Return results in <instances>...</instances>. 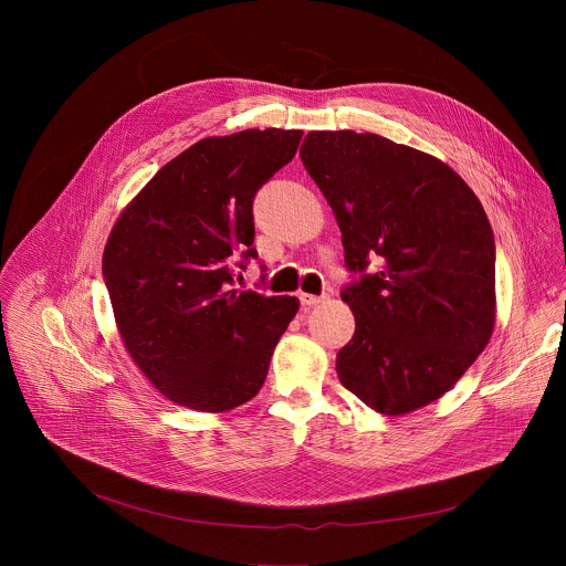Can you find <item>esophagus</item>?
Here are the masks:
<instances>
[{
    "label": "esophagus",
    "mask_w": 566,
    "mask_h": 566,
    "mask_svg": "<svg viewBox=\"0 0 566 566\" xmlns=\"http://www.w3.org/2000/svg\"><path fill=\"white\" fill-rule=\"evenodd\" d=\"M300 302H302V306L311 308V306H315V304H319V302H325V295H311V293H300Z\"/></svg>",
    "instance_id": "34e87169"
}]
</instances>
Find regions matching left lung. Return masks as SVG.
Wrapping results in <instances>:
<instances>
[{
  "mask_svg": "<svg viewBox=\"0 0 566 566\" xmlns=\"http://www.w3.org/2000/svg\"><path fill=\"white\" fill-rule=\"evenodd\" d=\"M302 164L332 206L345 262L380 269L343 291L356 317L336 371L365 406L402 417L441 398L495 329V237L443 160L378 134L308 132Z\"/></svg>",
  "mask_w": 566,
  "mask_h": 566,
  "instance_id": "1",
  "label": "left lung"
}]
</instances>
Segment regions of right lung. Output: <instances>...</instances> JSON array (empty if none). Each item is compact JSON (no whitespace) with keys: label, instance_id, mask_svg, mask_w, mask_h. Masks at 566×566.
<instances>
[{"label":"right lung","instance_id":"add662e5","mask_svg":"<svg viewBox=\"0 0 566 566\" xmlns=\"http://www.w3.org/2000/svg\"><path fill=\"white\" fill-rule=\"evenodd\" d=\"M300 138L277 127L201 138L147 181L109 232L103 275L120 340L177 406L214 415L244 406L300 308L291 295L234 289L237 255L258 258L255 192Z\"/></svg>","mask_w":566,"mask_h":566}]
</instances>
